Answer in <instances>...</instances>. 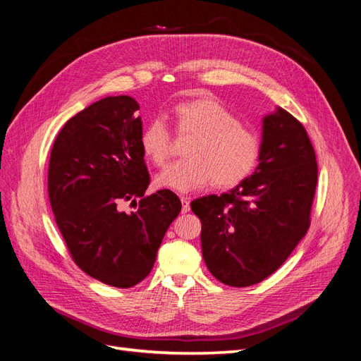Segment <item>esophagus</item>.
<instances>
[{"mask_svg": "<svg viewBox=\"0 0 361 361\" xmlns=\"http://www.w3.org/2000/svg\"><path fill=\"white\" fill-rule=\"evenodd\" d=\"M180 202H182V212L183 214L190 212V197H187V195H183V197H180Z\"/></svg>", "mask_w": 361, "mask_h": 361, "instance_id": "34e87169", "label": "esophagus"}]
</instances>
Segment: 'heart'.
Here are the masks:
<instances>
[{"label": "heart", "instance_id": "heart-1", "mask_svg": "<svg viewBox=\"0 0 361 361\" xmlns=\"http://www.w3.org/2000/svg\"><path fill=\"white\" fill-rule=\"evenodd\" d=\"M176 130L194 137L185 149L188 158L170 164L158 174L157 183L162 188L191 192L212 180L218 188H232L244 182L257 166L259 137L220 102L197 99L179 105ZM141 147L155 166H164L171 158V130L162 116L147 123Z\"/></svg>", "mask_w": 361, "mask_h": 361}]
</instances>
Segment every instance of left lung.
Listing matches in <instances>:
<instances>
[{
    "label": "left lung",
    "instance_id": "1",
    "mask_svg": "<svg viewBox=\"0 0 361 361\" xmlns=\"http://www.w3.org/2000/svg\"><path fill=\"white\" fill-rule=\"evenodd\" d=\"M259 161L232 191L191 202L206 267L227 286L269 277L310 227L318 162L300 120L281 108L267 116Z\"/></svg>",
    "mask_w": 361,
    "mask_h": 361
}]
</instances>
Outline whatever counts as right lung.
<instances>
[{
	"instance_id": "add662e5",
	"label": "right lung",
	"mask_w": 361,
	"mask_h": 361,
	"mask_svg": "<svg viewBox=\"0 0 361 361\" xmlns=\"http://www.w3.org/2000/svg\"><path fill=\"white\" fill-rule=\"evenodd\" d=\"M138 110L129 96L87 106L60 129L48 169L49 203L72 260L85 274L122 289L149 276L182 209L170 190L146 194L150 178Z\"/></svg>"
}]
</instances>
